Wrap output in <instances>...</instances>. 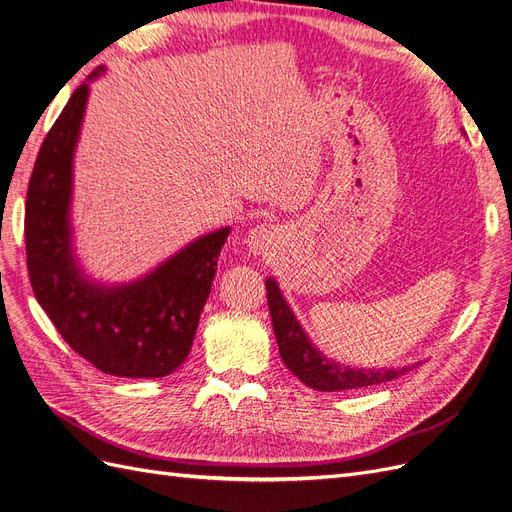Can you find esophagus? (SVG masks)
<instances>
[{
  "mask_svg": "<svg viewBox=\"0 0 512 512\" xmlns=\"http://www.w3.org/2000/svg\"><path fill=\"white\" fill-rule=\"evenodd\" d=\"M274 244H276V232L270 225H257L249 232V236H246V246H249L255 255L268 253L270 249H274Z\"/></svg>",
  "mask_w": 512,
  "mask_h": 512,
  "instance_id": "34e87169",
  "label": "esophagus"
}]
</instances>
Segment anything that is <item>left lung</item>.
Wrapping results in <instances>:
<instances>
[{"label": "left lung", "mask_w": 512, "mask_h": 512, "mask_svg": "<svg viewBox=\"0 0 512 512\" xmlns=\"http://www.w3.org/2000/svg\"><path fill=\"white\" fill-rule=\"evenodd\" d=\"M266 289L268 308L272 314L274 335L282 361H285L289 371L295 373L306 386L323 392L356 390L392 382L411 369H350L331 361V358L323 356V352L312 346L308 335L299 327L291 308L287 306L274 278L266 280Z\"/></svg>", "instance_id": "1"}]
</instances>
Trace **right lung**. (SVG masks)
Segmentation results:
<instances>
[{
    "label": "right lung",
    "instance_id": "right-lung-1",
    "mask_svg": "<svg viewBox=\"0 0 512 512\" xmlns=\"http://www.w3.org/2000/svg\"><path fill=\"white\" fill-rule=\"evenodd\" d=\"M94 71L90 78H94ZM88 84H80L37 154L27 187L25 249L33 293L56 331L88 363L116 377H164L192 350L198 318L230 230L198 238L143 280L90 285L69 246L71 160Z\"/></svg>",
    "mask_w": 512,
    "mask_h": 512
}]
</instances>
